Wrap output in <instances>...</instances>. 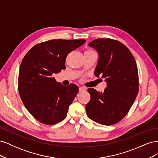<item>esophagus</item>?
<instances>
[{
  "label": "esophagus",
  "instance_id": "1",
  "mask_svg": "<svg viewBox=\"0 0 158 158\" xmlns=\"http://www.w3.org/2000/svg\"><path fill=\"white\" fill-rule=\"evenodd\" d=\"M86 90V88H84V87H80L79 88V92H84V91Z\"/></svg>",
  "mask_w": 158,
  "mask_h": 158
}]
</instances>
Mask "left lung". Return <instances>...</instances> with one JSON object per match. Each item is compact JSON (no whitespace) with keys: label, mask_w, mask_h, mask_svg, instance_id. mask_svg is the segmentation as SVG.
<instances>
[{"label":"left lung","mask_w":158,"mask_h":158,"mask_svg":"<svg viewBox=\"0 0 158 158\" xmlns=\"http://www.w3.org/2000/svg\"><path fill=\"white\" fill-rule=\"evenodd\" d=\"M88 45L99 55L95 70L107 83L103 92L88 89L89 102L85 106L88 117L103 125H111L125 117L138 92V73L136 60L127 47L118 41L97 39Z\"/></svg>","instance_id":"obj_1"}]
</instances>
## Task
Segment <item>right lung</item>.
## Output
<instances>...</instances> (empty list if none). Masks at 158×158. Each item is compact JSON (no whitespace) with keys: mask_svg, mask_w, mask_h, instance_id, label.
Segmentation results:
<instances>
[{"mask_svg":"<svg viewBox=\"0 0 158 158\" xmlns=\"http://www.w3.org/2000/svg\"><path fill=\"white\" fill-rule=\"evenodd\" d=\"M85 41H47L33 46L23 57L19 70L18 91L26 108L37 121L55 125L67 115L78 87L57 83L52 75L64 69L66 56Z\"/></svg>","mask_w":158,"mask_h":158,"instance_id":"add662e5","label":"right lung"}]
</instances>
